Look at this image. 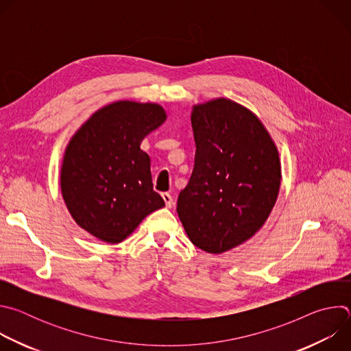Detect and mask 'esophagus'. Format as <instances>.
<instances>
[{
	"label": "esophagus",
	"mask_w": 351,
	"mask_h": 351,
	"mask_svg": "<svg viewBox=\"0 0 351 351\" xmlns=\"http://www.w3.org/2000/svg\"><path fill=\"white\" fill-rule=\"evenodd\" d=\"M162 198H164V202H165V206H167L168 208L173 207L175 202H173V197H172V195H171L169 193H162Z\"/></svg>",
	"instance_id": "34e87169"
}]
</instances>
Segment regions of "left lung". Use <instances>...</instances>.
<instances>
[{
	"instance_id": "left-lung-1",
	"label": "left lung",
	"mask_w": 351,
	"mask_h": 351,
	"mask_svg": "<svg viewBox=\"0 0 351 351\" xmlns=\"http://www.w3.org/2000/svg\"><path fill=\"white\" fill-rule=\"evenodd\" d=\"M191 128L194 168L176 210L191 243L221 254L268 219L280 186L279 157L260 119L230 99L195 106Z\"/></svg>"
}]
</instances>
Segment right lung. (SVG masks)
Wrapping results in <instances>:
<instances>
[{
  "label": "right lung",
  "instance_id": "add662e5",
  "mask_svg": "<svg viewBox=\"0 0 351 351\" xmlns=\"http://www.w3.org/2000/svg\"><path fill=\"white\" fill-rule=\"evenodd\" d=\"M165 119L157 104L118 101L97 111L72 137L61 189L80 228L115 244L165 206L153 190L149 157L140 149L143 138Z\"/></svg>",
  "mask_w": 351,
  "mask_h": 351
}]
</instances>
